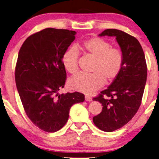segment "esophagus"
<instances>
[{
  "instance_id": "esophagus-1",
  "label": "esophagus",
  "mask_w": 159,
  "mask_h": 159,
  "mask_svg": "<svg viewBox=\"0 0 159 159\" xmlns=\"http://www.w3.org/2000/svg\"><path fill=\"white\" fill-rule=\"evenodd\" d=\"M85 100L86 101H91L92 100V98L89 95H85Z\"/></svg>"
}]
</instances>
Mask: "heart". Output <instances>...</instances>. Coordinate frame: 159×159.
<instances>
[{"mask_svg": "<svg viewBox=\"0 0 159 159\" xmlns=\"http://www.w3.org/2000/svg\"><path fill=\"white\" fill-rule=\"evenodd\" d=\"M110 42L98 37L89 38L76 44L75 48L66 50L62 55V64L70 74L79 70V51L95 58L92 73H79L70 79L68 85L71 89L86 94H92L103 86L114 81L120 73L124 64L122 50L111 47Z\"/></svg>", "mask_w": 159, "mask_h": 159, "instance_id": "1", "label": "heart"}]
</instances>
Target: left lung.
Returning a JSON list of instances; mask_svg holds the SVG:
<instances>
[{
  "label": "left lung",
  "instance_id": "left-lung-1",
  "mask_svg": "<svg viewBox=\"0 0 159 159\" xmlns=\"http://www.w3.org/2000/svg\"><path fill=\"white\" fill-rule=\"evenodd\" d=\"M105 35L116 37L123 53L124 64L111 84L93 99L103 107L93 121L100 130L111 132L128 123L139 110L148 68L141 45L135 37L116 29H107L99 36Z\"/></svg>",
  "mask_w": 159,
  "mask_h": 159
}]
</instances>
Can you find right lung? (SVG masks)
Segmentation results:
<instances>
[{
	"label": "right lung",
	"instance_id": "obj_1",
	"mask_svg": "<svg viewBox=\"0 0 159 159\" xmlns=\"http://www.w3.org/2000/svg\"><path fill=\"white\" fill-rule=\"evenodd\" d=\"M75 34L73 30L46 28L27 38L19 50L15 67L18 92L29 119L46 132L61 129L70 107L85 100L79 92L59 93L67 77L62 55Z\"/></svg>",
	"mask_w": 159,
	"mask_h": 159
}]
</instances>
